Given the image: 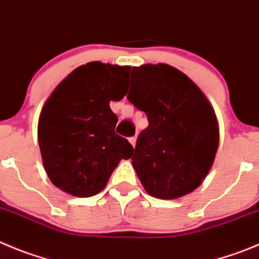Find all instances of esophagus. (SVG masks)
I'll use <instances>...</instances> for the list:
<instances>
[{
	"instance_id": "obj_1",
	"label": "esophagus",
	"mask_w": 259,
	"mask_h": 259,
	"mask_svg": "<svg viewBox=\"0 0 259 259\" xmlns=\"http://www.w3.org/2000/svg\"><path fill=\"white\" fill-rule=\"evenodd\" d=\"M129 142H130V143H132L133 147H135V143H137V137H135V135H134V137L129 138Z\"/></svg>"
}]
</instances>
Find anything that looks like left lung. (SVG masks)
Instances as JSON below:
<instances>
[{"instance_id": "8db88e82", "label": "left lung", "mask_w": 259, "mask_h": 259, "mask_svg": "<svg viewBox=\"0 0 259 259\" xmlns=\"http://www.w3.org/2000/svg\"><path fill=\"white\" fill-rule=\"evenodd\" d=\"M127 100L148 117L133 167L152 197L175 199L197 189L219 147L212 106L180 70L166 64L132 69Z\"/></svg>"}]
</instances>
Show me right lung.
Listing matches in <instances>:
<instances>
[{"label": "right lung", "instance_id": "obj_1", "mask_svg": "<svg viewBox=\"0 0 259 259\" xmlns=\"http://www.w3.org/2000/svg\"><path fill=\"white\" fill-rule=\"evenodd\" d=\"M129 66L94 61L79 66L52 92L38 121L43 166L53 184L75 197H92L106 187L121 159L134 148L115 133L111 101L127 91Z\"/></svg>", "mask_w": 259, "mask_h": 259}]
</instances>
